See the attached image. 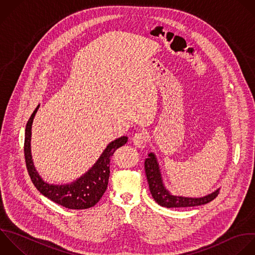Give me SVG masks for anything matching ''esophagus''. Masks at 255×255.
<instances>
[{
    "label": "esophagus",
    "mask_w": 255,
    "mask_h": 255,
    "mask_svg": "<svg viewBox=\"0 0 255 255\" xmlns=\"http://www.w3.org/2000/svg\"><path fill=\"white\" fill-rule=\"evenodd\" d=\"M147 140H148V136H147L146 132L143 131V130L137 131V132L133 135V137H132V142H133V144L136 145L137 147H140V148H142V147H144V146L146 145Z\"/></svg>",
    "instance_id": "esophagus-1"
}]
</instances>
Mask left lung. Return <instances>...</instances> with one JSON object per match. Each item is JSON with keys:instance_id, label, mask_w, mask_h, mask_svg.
I'll return each instance as SVG.
<instances>
[{"instance_id": "obj_1", "label": "left lung", "mask_w": 255, "mask_h": 255, "mask_svg": "<svg viewBox=\"0 0 255 255\" xmlns=\"http://www.w3.org/2000/svg\"><path fill=\"white\" fill-rule=\"evenodd\" d=\"M145 174L149 186L150 193L153 199L161 206L170 208V207H191L202 205L210 202L218 195V189L200 198H191V197H182L171 195L163 186L158 163L153 153H148V157L144 161Z\"/></svg>"}]
</instances>
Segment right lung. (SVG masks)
<instances>
[{"label": "right lung", "instance_id": "1", "mask_svg": "<svg viewBox=\"0 0 255 255\" xmlns=\"http://www.w3.org/2000/svg\"><path fill=\"white\" fill-rule=\"evenodd\" d=\"M38 109L39 106L36 108L27 123L24 144L26 165L34 185L46 197L70 209H86L96 205L108 187L111 172V157L119 147L126 144L128 137L122 136L109 143L95 165L77 181L67 185L48 184L40 177L35 169L31 155V129Z\"/></svg>", "mask_w": 255, "mask_h": 255}]
</instances>
